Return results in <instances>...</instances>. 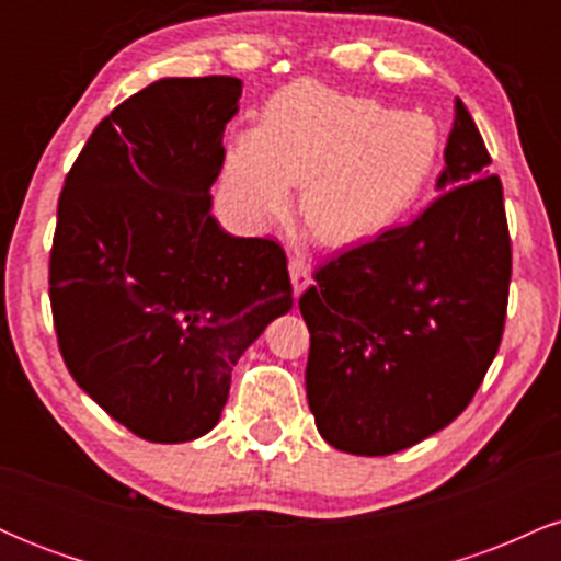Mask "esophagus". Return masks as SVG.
Segmentation results:
<instances>
[{
    "mask_svg": "<svg viewBox=\"0 0 561 561\" xmlns=\"http://www.w3.org/2000/svg\"><path fill=\"white\" fill-rule=\"evenodd\" d=\"M311 263L306 259H300V255H295V259H289V279H293V287H295V295H300L302 289L313 285V276H311Z\"/></svg>",
    "mask_w": 561,
    "mask_h": 561,
    "instance_id": "1",
    "label": "esophagus"
}]
</instances>
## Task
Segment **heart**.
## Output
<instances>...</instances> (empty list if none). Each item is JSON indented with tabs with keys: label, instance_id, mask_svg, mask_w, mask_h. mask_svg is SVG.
<instances>
[{
	"label": "heart",
	"instance_id": "b5f03b06",
	"mask_svg": "<svg viewBox=\"0 0 561 561\" xmlns=\"http://www.w3.org/2000/svg\"><path fill=\"white\" fill-rule=\"evenodd\" d=\"M446 137L427 113L311 81L266 102L259 128L231 134L224 192L250 227H268L300 186V214L327 244L385 234L433 184Z\"/></svg>",
	"mask_w": 561,
	"mask_h": 561
}]
</instances>
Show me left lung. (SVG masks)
Segmentation results:
<instances>
[{"instance_id":"left-lung-1","label":"left lung","mask_w":561,"mask_h":561,"mask_svg":"<svg viewBox=\"0 0 561 561\" xmlns=\"http://www.w3.org/2000/svg\"><path fill=\"white\" fill-rule=\"evenodd\" d=\"M430 208L324 263L300 298L306 392L321 437L388 456L448 427L501 345L512 242L499 176L456 100Z\"/></svg>"}]
</instances>
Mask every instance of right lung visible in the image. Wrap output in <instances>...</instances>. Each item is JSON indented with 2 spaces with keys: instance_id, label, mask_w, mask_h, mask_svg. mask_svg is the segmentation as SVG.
Returning <instances> with one entry per match:
<instances>
[{
  "instance_id": "1",
  "label": "right lung",
  "mask_w": 561,
  "mask_h": 561,
  "mask_svg": "<svg viewBox=\"0 0 561 561\" xmlns=\"http://www.w3.org/2000/svg\"><path fill=\"white\" fill-rule=\"evenodd\" d=\"M234 76L160 79L100 121L57 203L49 300L68 371L115 422L186 443L231 369L293 308L285 250L210 214Z\"/></svg>"
}]
</instances>
